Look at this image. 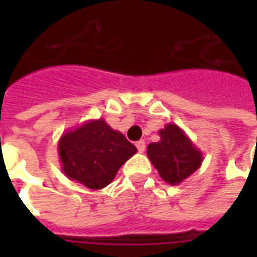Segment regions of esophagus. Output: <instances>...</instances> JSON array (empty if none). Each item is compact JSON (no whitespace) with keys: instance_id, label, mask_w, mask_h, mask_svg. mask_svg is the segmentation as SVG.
<instances>
[{"instance_id":"34e87169","label":"esophagus","mask_w":257,"mask_h":257,"mask_svg":"<svg viewBox=\"0 0 257 257\" xmlns=\"http://www.w3.org/2000/svg\"><path fill=\"white\" fill-rule=\"evenodd\" d=\"M136 147L137 149H139V152L143 153L145 151V141L144 140H140V141H137L136 143Z\"/></svg>"}]
</instances>
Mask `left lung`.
Returning <instances> with one entry per match:
<instances>
[{
  "label": "left lung",
  "instance_id": "obj_1",
  "mask_svg": "<svg viewBox=\"0 0 257 257\" xmlns=\"http://www.w3.org/2000/svg\"><path fill=\"white\" fill-rule=\"evenodd\" d=\"M159 136L160 141L148 145L147 156L165 183L179 185L201 167L203 153L175 124L165 125Z\"/></svg>",
  "mask_w": 257,
  "mask_h": 257
}]
</instances>
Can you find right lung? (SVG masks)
<instances>
[{"label":"right lung","instance_id":"right-lung-1","mask_svg":"<svg viewBox=\"0 0 257 257\" xmlns=\"http://www.w3.org/2000/svg\"><path fill=\"white\" fill-rule=\"evenodd\" d=\"M57 147L64 175L93 191L112 183L122 164L137 152L136 147L104 118L89 120L66 131Z\"/></svg>","mask_w":257,"mask_h":257}]
</instances>
